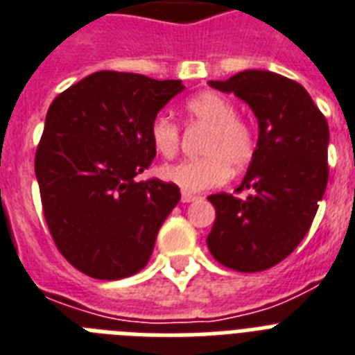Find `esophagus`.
I'll return each instance as SVG.
<instances>
[{
  "mask_svg": "<svg viewBox=\"0 0 355 355\" xmlns=\"http://www.w3.org/2000/svg\"><path fill=\"white\" fill-rule=\"evenodd\" d=\"M197 195H193V193H187V191H182V198H180V200H182L184 204H187V202H193V200H197Z\"/></svg>",
  "mask_w": 355,
  "mask_h": 355,
  "instance_id": "obj_1",
  "label": "esophagus"
}]
</instances>
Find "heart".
Wrapping results in <instances>:
<instances>
[{"instance_id": "obj_1", "label": "heart", "mask_w": 355, "mask_h": 355, "mask_svg": "<svg viewBox=\"0 0 355 355\" xmlns=\"http://www.w3.org/2000/svg\"><path fill=\"white\" fill-rule=\"evenodd\" d=\"M191 122L211 128L200 160H184L160 168V177L182 191H206L224 184L233 169L244 168L253 157V135L239 120V111L232 100L217 93H200L186 103ZM151 142L160 155L173 157L180 144V129L171 118L160 114L153 120Z\"/></svg>"}]
</instances>
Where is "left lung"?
I'll return each mask as SVG.
<instances>
[{"label": "left lung", "mask_w": 355, "mask_h": 355, "mask_svg": "<svg viewBox=\"0 0 355 355\" xmlns=\"http://www.w3.org/2000/svg\"><path fill=\"white\" fill-rule=\"evenodd\" d=\"M207 85L241 98L259 122L257 148L239 187L253 193L207 197L217 211L207 248L226 268L262 272L297 248L318 213L328 182L327 118L306 89L272 71L248 69Z\"/></svg>", "instance_id": "1"}]
</instances>
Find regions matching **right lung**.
Segmentation results:
<instances>
[{
	"instance_id": "obj_1",
	"label": "right lung",
	"mask_w": 355,
	"mask_h": 355,
	"mask_svg": "<svg viewBox=\"0 0 355 355\" xmlns=\"http://www.w3.org/2000/svg\"><path fill=\"white\" fill-rule=\"evenodd\" d=\"M182 91V80L98 71L51 103L34 160L43 215L63 257L89 277L140 272L180 200L175 184L135 177L157 155L153 120Z\"/></svg>"
}]
</instances>
